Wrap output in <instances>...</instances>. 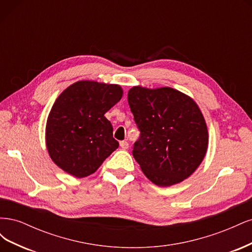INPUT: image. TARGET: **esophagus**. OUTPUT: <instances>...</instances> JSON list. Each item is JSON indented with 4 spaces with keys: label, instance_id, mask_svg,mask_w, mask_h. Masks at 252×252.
Wrapping results in <instances>:
<instances>
[{
    "label": "esophagus",
    "instance_id": "1",
    "mask_svg": "<svg viewBox=\"0 0 252 252\" xmlns=\"http://www.w3.org/2000/svg\"><path fill=\"white\" fill-rule=\"evenodd\" d=\"M120 146L123 150H126L129 147V144L126 141H122V142H120Z\"/></svg>",
    "mask_w": 252,
    "mask_h": 252
}]
</instances>
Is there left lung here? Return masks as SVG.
<instances>
[{
    "label": "left lung",
    "mask_w": 252,
    "mask_h": 252,
    "mask_svg": "<svg viewBox=\"0 0 252 252\" xmlns=\"http://www.w3.org/2000/svg\"><path fill=\"white\" fill-rule=\"evenodd\" d=\"M128 104L141 131L132 155L154 184L168 187L189 178L208 148V130L193 98L170 87L133 86Z\"/></svg>",
    "instance_id": "1"
}]
</instances>
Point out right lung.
Instances as JSON below:
<instances>
[{"mask_svg":"<svg viewBox=\"0 0 252 252\" xmlns=\"http://www.w3.org/2000/svg\"><path fill=\"white\" fill-rule=\"evenodd\" d=\"M123 95L117 84L79 81L67 87L48 114L45 140L49 157L75 178H85L119 147L104 114Z\"/></svg>","mask_w":252,"mask_h":252,"instance_id":"add662e5","label":"right lung"}]
</instances>
